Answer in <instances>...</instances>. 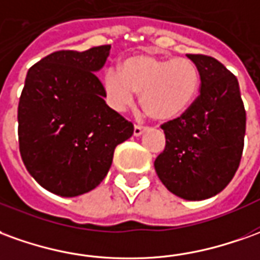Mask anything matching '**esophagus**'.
Instances as JSON below:
<instances>
[{"instance_id":"obj_1","label":"esophagus","mask_w":260,"mask_h":260,"mask_svg":"<svg viewBox=\"0 0 260 260\" xmlns=\"http://www.w3.org/2000/svg\"><path fill=\"white\" fill-rule=\"evenodd\" d=\"M146 129H148L146 126H142V125H135V128H134V135L141 136Z\"/></svg>"}]
</instances>
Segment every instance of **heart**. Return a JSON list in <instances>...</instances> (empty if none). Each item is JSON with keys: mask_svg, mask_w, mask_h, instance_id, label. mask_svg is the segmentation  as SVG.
<instances>
[{"mask_svg": "<svg viewBox=\"0 0 260 260\" xmlns=\"http://www.w3.org/2000/svg\"><path fill=\"white\" fill-rule=\"evenodd\" d=\"M201 84L199 67L186 57L135 54L121 63L119 72L107 70L103 90L112 110L125 111L141 94L143 111L156 121H172L193 105Z\"/></svg>", "mask_w": 260, "mask_h": 260, "instance_id": "1", "label": "heart"}]
</instances>
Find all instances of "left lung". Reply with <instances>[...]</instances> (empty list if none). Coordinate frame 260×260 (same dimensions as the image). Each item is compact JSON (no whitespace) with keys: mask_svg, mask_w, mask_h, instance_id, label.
<instances>
[{"mask_svg":"<svg viewBox=\"0 0 260 260\" xmlns=\"http://www.w3.org/2000/svg\"><path fill=\"white\" fill-rule=\"evenodd\" d=\"M201 76L199 99L180 118L161 125L166 148L155 170L170 193L201 201L232 180L244 150L246 112L237 77L217 59L187 54Z\"/></svg>","mask_w":260,"mask_h":260,"instance_id":"8db88e82","label":"left lung"}]
</instances>
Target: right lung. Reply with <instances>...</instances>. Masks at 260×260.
Masks as SVG:
<instances>
[{"mask_svg":"<svg viewBox=\"0 0 260 260\" xmlns=\"http://www.w3.org/2000/svg\"><path fill=\"white\" fill-rule=\"evenodd\" d=\"M110 50H60L28 70L18 105L19 150L29 174L50 193L91 191L108 173L115 148L134 134V125L107 105L94 74Z\"/></svg>","mask_w":260,"mask_h":260,"instance_id":"1","label":"right lung"}]
</instances>
